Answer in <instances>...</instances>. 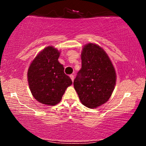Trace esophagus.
<instances>
[{
	"label": "esophagus",
	"instance_id": "34e87169",
	"mask_svg": "<svg viewBox=\"0 0 146 146\" xmlns=\"http://www.w3.org/2000/svg\"><path fill=\"white\" fill-rule=\"evenodd\" d=\"M70 78H71L72 82H73V80H74V75H70Z\"/></svg>",
	"mask_w": 146,
	"mask_h": 146
}]
</instances>
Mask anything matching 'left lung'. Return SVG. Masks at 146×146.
<instances>
[{"label": "left lung", "mask_w": 146, "mask_h": 146, "mask_svg": "<svg viewBox=\"0 0 146 146\" xmlns=\"http://www.w3.org/2000/svg\"><path fill=\"white\" fill-rule=\"evenodd\" d=\"M81 58L82 68L73 85L82 104L95 108L109 100L116 84V73L109 57L98 44L85 45Z\"/></svg>", "instance_id": "8db88e82"}]
</instances>
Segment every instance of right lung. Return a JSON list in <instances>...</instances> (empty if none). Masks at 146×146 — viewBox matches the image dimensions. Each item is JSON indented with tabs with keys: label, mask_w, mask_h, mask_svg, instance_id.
Listing matches in <instances>:
<instances>
[{
	"label": "right lung",
	"mask_w": 146,
	"mask_h": 146,
	"mask_svg": "<svg viewBox=\"0 0 146 146\" xmlns=\"http://www.w3.org/2000/svg\"><path fill=\"white\" fill-rule=\"evenodd\" d=\"M60 54L53 46H47L37 55L28 69L30 90L37 101L43 104L59 103L67 87L73 83L58 62Z\"/></svg>",
	"instance_id": "add662e5"
}]
</instances>
